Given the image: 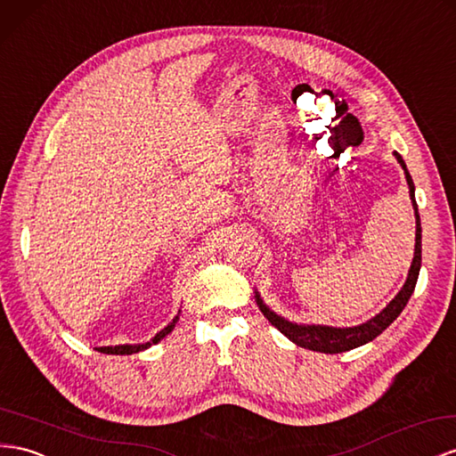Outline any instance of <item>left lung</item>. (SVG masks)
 <instances>
[{
  "instance_id": "left-lung-1",
  "label": "left lung",
  "mask_w": 456,
  "mask_h": 456,
  "mask_svg": "<svg viewBox=\"0 0 456 456\" xmlns=\"http://www.w3.org/2000/svg\"><path fill=\"white\" fill-rule=\"evenodd\" d=\"M393 155H395L397 163L404 170V178H407V183H409V195H411V203H412L414 218H416L414 256H412V263L409 268L407 281H404L401 291L395 295V297H393L374 318L366 320V322H362L359 326H351V328L289 322L288 318L280 316L273 309H270V306L263 301L261 293L255 289V301L258 305V309H261V313L268 318V322L274 328H278L281 334L295 343V346L311 349V351H318V353H328V354L351 351V349L361 347V346H364V343L378 338L381 331H384L393 322V320H395L403 313L404 306H407L411 295L416 288V280H418V274H420V266H422V226H420V215H418V205H416V198H414V182L411 178V172L397 151H393Z\"/></svg>"
}]
</instances>
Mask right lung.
<instances>
[{
    "label": "right lung",
    "instance_id": "add662e5",
    "mask_svg": "<svg viewBox=\"0 0 456 456\" xmlns=\"http://www.w3.org/2000/svg\"><path fill=\"white\" fill-rule=\"evenodd\" d=\"M178 318H180V311H178V314L172 318V322L168 324V326H165L161 331H159V334H155V338H151L150 341H145V343H136V346H109V347H95L97 351H102V353H105V354H132V353H138V351H143V349H147V347H151V346H155V343H159L161 341L163 338H167L172 330H175V326H176V322H178Z\"/></svg>",
    "mask_w": 456,
    "mask_h": 456
}]
</instances>
